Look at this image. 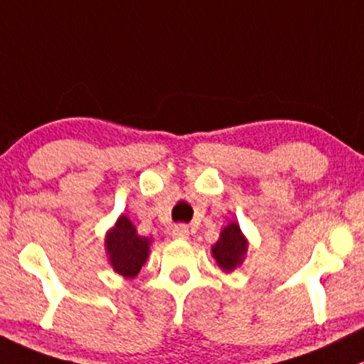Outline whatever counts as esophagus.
Segmentation results:
<instances>
[{
  "mask_svg": "<svg viewBox=\"0 0 364 364\" xmlns=\"http://www.w3.org/2000/svg\"><path fill=\"white\" fill-rule=\"evenodd\" d=\"M172 236L178 240H186L190 236V229L185 224H178L172 228Z\"/></svg>",
  "mask_w": 364,
  "mask_h": 364,
  "instance_id": "obj_1",
  "label": "esophagus"
}]
</instances>
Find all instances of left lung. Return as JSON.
Listing matches in <instances>:
<instances>
[{"label": "left lung", "mask_w": 364, "mask_h": 364, "mask_svg": "<svg viewBox=\"0 0 364 364\" xmlns=\"http://www.w3.org/2000/svg\"><path fill=\"white\" fill-rule=\"evenodd\" d=\"M249 249V240L240 229L238 222H229L220 231L217 243L211 245V254L222 272L229 274L243 263Z\"/></svg>", "instance_id": "1"}]
</instances>
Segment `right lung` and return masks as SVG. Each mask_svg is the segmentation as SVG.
Listing matches in <instances>:
<instances>
[{
  "label": "right lung",
  "instance_id": "1",
  "mask_svg": "<svg viewBox=\"0 0 364 364\" xmlns=\"http://www.w3.org/2000/svg\"><path fill=\"white\" fill-rule=\"evenodd\" d=\"M108 263L115 274L124 279H133L146 264L151 252V238L140 236L136 228L126 215L115 220L105 236Z\"/></svg>",
  "mask_w": 364,
  "mask_h": 364
}]
</instances>
